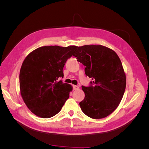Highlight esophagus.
<instances>
[{"label": "esophagus", "instance_id": "34e87169", "mask_svg": "<svg viewBox=\"0 0 149 149\" xmlns=\"http://www.w3.org/2000/svg\"><path fill=\"white\" fill-rule=\"evenodd\" d=\"M73 87V89H74V90H78V89H79V86H75V85H74Z\"/></svg>", "mask_w": 149, "mask_h": 149}]
</instances>
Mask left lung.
Returning a JSON list of instances; mask_svg holds the SVG:
<instances>
[{
	"label": "left lung",
	"mask_w": 149,
	"mask_h": 149,
	"mask_svg": "<svg viewBox=\"0 0 149 149\" xmlns=\"http://www.w3.org/2000/svg\"><path fill=\"white\" fill-rule=\"evenodd\" d=\"M74 56L85 66V74L93 79L88 87L82 86L84 100L79 102L84 113L102 119L118 107L126 86L123 65L116 53L102 45L79 47Z\"/></svg>",
	"instance_id": "8db88e82"
}]
</instances>
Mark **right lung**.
Here are the masks:
<instances>
[{"label": "right lung", "mask_w": 149, "mask_h": 149, "mask_svg": "<svg viewBox=\"0 0 149 149\" xmlns=\"http://www.w3.org/2000/svg\"><path fill=\"white\" fill-rule=\"evenodd\" d=\"M78 47L45 46L27 55L22 65L20 91L30 111L42 118H49L59 112L72 91L71 85L59 81L63 77L66 61Z\"/></svg>", "instance_id": "obj_1"}]
</instances>
